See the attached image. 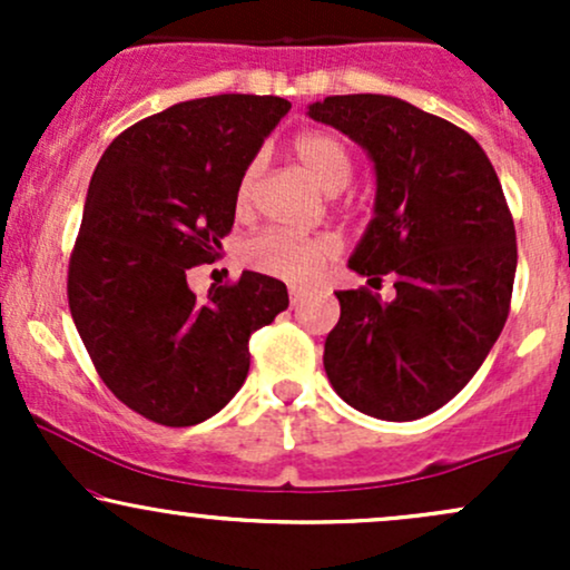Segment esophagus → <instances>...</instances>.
<instances>
[{
    "label": "esophagus",
    "instance_id": "34e87169",
    "mask_svg": "<svg viewBox=\"0 0 570 570\" xmlns=\"http://www.w3.org/2000/svg\"><path fill=\"white\" fill-rule=\"evenodd\" d=\"M303 294H305L303 286H289V297H292V305H297L299 299H303Z\"/></svg>",
    "mask_w": 570,
    "mask_h": 570
}]
</instances>
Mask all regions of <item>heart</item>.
<instances>
[{"label":"heart","instance_id":"obj_1","mask_svg":"<svg viewBox=\"0 0 570 570\" xmlns=\"http://www.w3.org/2000/svg\"><path fill=\"white\" fill-rule=\"evenodd\" d=\"M294 155L299 166L311 174V179L326 193H340L351 185L356 160L348 141L340 139L332 130H307L294 139ZM259 174H263V158H254L240 174L238 189H235V208L238 214H248L257 198ZM340 254V238L335 233L316 235H292L284 230L254 233L240 246V259L246 267L263 273V276L292 281V284H307L322 276L330 263Z\"/></svg>","mask_w":570,"mask_h":570}]
</instances>
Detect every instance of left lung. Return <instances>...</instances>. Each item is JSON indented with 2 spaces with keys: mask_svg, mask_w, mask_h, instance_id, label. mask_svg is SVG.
I'll list each match as a JSON object with an SVG mask.
<instances>
[{
  "mask_svg": "<svg viewBox=\"0 0 570 570\" xmlns=\"http://www.w3.org/2000/svg\"><path fill=\"white\" fill-rule=\"evenodd\" d=\"M313 120L343 130L375 160V219L351 271L395 278L383 304L367 286L335 292L324 345L332 389L383 421L448 404L485 362L512 305L514 219L495 168L463 128L394 96H330Z\"/></svg>",
  "mask_w": 570,
  "mask_h": 570,
  "instance_id": "left-lung-1",
  "label": "left lung"
}]
</instances>
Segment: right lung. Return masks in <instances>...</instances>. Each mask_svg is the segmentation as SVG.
<instances>
[{"mask_svg": "<svg viewBox=\"0 0 570 570\" xmlns=\"http://www.w3.org/2000/svg\"><path fill=\"white\" fill-rule=\"evenodd\" d=\"M292 109L278 96L181 101L122 130L98 160L69 257V311L112 394L160 426H195L246 381L248 337L289 307L244 271L195 297L187 271L222 257L240 174Z\"/></svg>", "mask_w": 570, "mask_h": 570, "instance_id": "add662e5", "label": "right lung"}]
</instances>
